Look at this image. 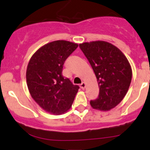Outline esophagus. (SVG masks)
<instances>
[{"label": "esophagus", "mask_w": 150, "mask_h": 150, "mask_svg": "<svg viewBox=\"0 0 150 150\" xmlns=\"http://www.w3.org/2000/svg\"><path fill=\"white\" fill-rule=\"evenodd\" d=\"M80 87H81V89H84L86 88V83L84 82H83V83H81L80 84Z\"/></svg>", "instance_id": "obj_1"}]
</instances>
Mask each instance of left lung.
<instances>
[{
  "label": "left lung",
  "mask_w": 150,
  "mask_h": 150,
  "mask_svg": "<svg viewBox=\"0 0 150 150\" xmlns=\"http://www.w3.org/2000/svg\"><path fill=\"white\" fill-rule=\"evenodd\" d=\"M92 67L99 84L98 98L91 100L93 109L108 111L121 103L127 93L132 69L126 56L108 42L93 41L79 45Z\"/></svg>",
  "instance_id": "left-lung-1"
}]
</instances>
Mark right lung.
I'll list each match as a JSON object with an SVG mask.
<instances>
[{"mask_svg": "<svg viewBox=\"0 0 150 150\" xmlns=\"http://www.w3.org/2000/svg\"><path fill=\"white\" fill-rule=\"evenodd\" d=\"M78 44L55 40L33 54L26 69V83L31 97L47 112L62 114L71 108L79 86L62 75L63 65Z\"/></svg>", "mask_w": 150, "mask_h": 150, "instance_id": "add662e5", "label": "right lung"}]
</instances>
